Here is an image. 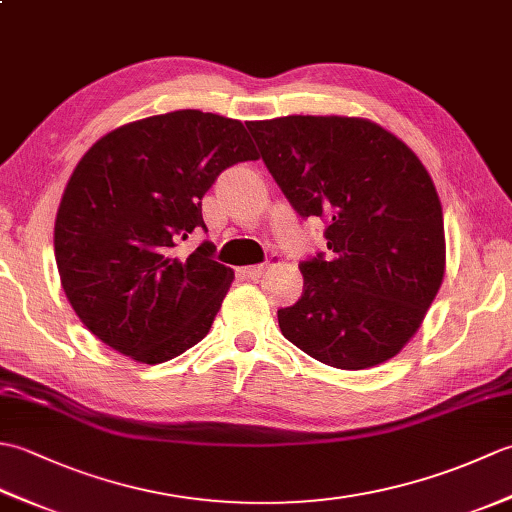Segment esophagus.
<instances>
[{
	"mask_svg": "<svg viewBox=\"0 0 512 512\" xmlns=\"http://www.w3.org/2000/svg\"><path fill=\"white\" fill-rule=\"evenodd\" d=\"M270 268V264H259V266H246V268H242L239 270V273H242L246 279H250V281H259L264 277V273L266 270Z\"/></svg>",
	"mask_w": 512,
	"mask_h": 512,
	"instance_id": "34e87169",
	"label": "esophagus"
}]
</instances>
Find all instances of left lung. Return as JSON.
<instances>
[{"label":"left lung","instance_id":"1","mask_svg":"<svg viewBox=\"0 0 512 512\" xmlns=\"http://www.w3.org/2000/svg\"><path fill=\"white\" fill-rule=\"evenodd\" d=\"M301 217H321L328 255L301 262V299L281 334L336 369L389 361L418 332L444 277L438 191L418 156L380 125L347 116L246 123Z\"/></svg>","mask_w":512,"mask_h":512}]
</instances>
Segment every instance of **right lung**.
<instances>
[{
    "label": "right lung",
    "mask_w": 512,
    "mask_h": 512,
    "mask_svg": "<svg viewBox=\"0 0 512 512\" xmlns=\"http://www.w3.org/2000/svg\"><path fill=\"white\" fill-rule=\"evenodd\" d=\"M257 160L244 125L180 110L114 129L88 149L54 222V257L76 317L138 363L176 358L209 334L233 281L209 244L173 248L202 220V198L237 162Z\"/></svg>",
    "instance_id": "right-lung-1"
}]
</instances>
